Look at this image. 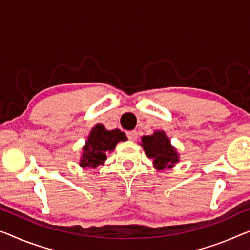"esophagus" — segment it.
Wrapping results in <instances>:
<instances>
[{
  "label": "esophagus",
  "mask_w": 250,
  "mask_h": 250,
  "mask_svg": "<svg viewBox=\"0 0 250 250\" xmlns=\"http://www.w3.org/2000/svg\"><path fill=\"white\" fill-rule=\"evenodd\" d=\"M127 137L130 141H136L137 140V132L136 130H129V132H127Z\"/></svg>",
  "instance_id": "esophagus-1"
}]
</instances>
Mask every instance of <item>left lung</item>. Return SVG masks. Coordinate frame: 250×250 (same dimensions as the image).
I'll use <instances>...</instances> for the list:
<instances>
[{"mask_svg":"<svg viewBox=\"0 0 250 250\" xmlns=\"http://www.w3.org/2000/svg\"><path fill=\"white\" fill-rule=\"evenodd\" d=\"M141 145L157 170L171 168L179 162V153L163 130H155L152 135L143 136Z\"/></svg>","mask_w":250,"mask_h":250,"instance_id":"left-lung-1","label":"left lung"}]
</instances>
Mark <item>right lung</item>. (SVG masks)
<instances>
[{
  "label": "right lung",
  "mask_w": 250,
  "mask_h": 250,
  "mask_svg": "<svg viewBox=\"0 0 250 250\" xmlns=\"http://www.w3.org/2000/svg\"><path fill=\"white\" fill-rule=\"evenodd\" d=\"M126 135L120 129L107 130L105 126L97 124L90 130L83 155L80 159V167L85 168H95L103 164L107 159V152H112L118 142L126 141Z\"/></svg>",
  "instance_id": "add662e5"
}]
</instances>
